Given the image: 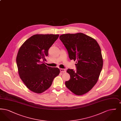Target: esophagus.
Returning a JSON list of instances; mask_svg holds the SVG:
<instances>
[{
  "label": "esophagus",
  "mask_w": 121,
  "mask_h": 121,
  "mask_svg": "<svg viewBox=\"0 0 121 121\" xmlns=\"http://www.w3.org/2000/svg\"><path fill=\"white\" fill-rule=\"evenodd\" d=\"M60 72H61L62 73H66V69H60Z\"/></svg>",
  "instance_id": "1"
}]
</instances>
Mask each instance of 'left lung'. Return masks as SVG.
Masks as SVG:
<instances>
[{"instance_id": "8db88e82", "label": "left lung", "mask_w": 121, "mask_h": 121, "mask_svg": "<svg viewBox=\"0 0 121 121\" xmlns=\"http://www.w3.org/2000/svg\"><path fill=\"white\" fill-rule=\"evenodd\" d=\"M59 39L69 58L77 63L76 70H67L70 79L65 82V85L76 95L85 94L96 84L103 68L100 47L95 39L81 33L61 35Z\"/></svg>"}]
</instances>
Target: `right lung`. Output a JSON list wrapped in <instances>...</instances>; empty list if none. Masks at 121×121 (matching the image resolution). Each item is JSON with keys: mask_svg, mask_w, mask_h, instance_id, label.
I'll list each match as a JSON object with an SVG mask.
<instances>
[{"mask_svg": "<svg viewBox=\"0 0 121 121\" xmlns=\"http://www.w3.org/2000/svg\"><path fill=\"white\" fill-rule=\"evenodd\" d=\"M59 37L58 35H35L21 46L16 58L18 74L30 90L41 93L51 86L59 75L58 68L44 64L48 51Z\"/></svg>", "mask_w": 121, "mask_h": 121, "instance_id": "1", "label": "right lung"}]
</instances>
